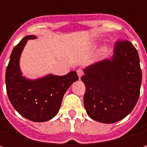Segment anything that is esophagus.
Returning a JSON list of instances; mask_svg holds the SVG:
<instances>
[{
  "label": "esophagus",
  "mask_w": 147,
  "mask_h": 147,
  "mask_svg": "<svg viewBox=\"0 0 147 147\" xmlns=\"http://www.w3.org/2000/svg\"><path fill=\"white\" fill-rule=\"evenodd\" d=\"M76 72H77V75H78L79 78L83 75V71H82V69H78V70L76 71Z\"/></svg>",
  "instance_id": "obj_1"
}]
</instances>
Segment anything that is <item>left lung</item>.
I'll return each mask as SVG.
<instances>
[{
	"instance_id": "left-lung-1",
	"label": "left lung",
	"mask_w": 147,
	"mask_h": 147,
	"mask_svg": "<svg viewBox=\"0 0 147 147\" xmlns=\"http://www.w3.org/2000/svg\"><path fill=\"white\" fill-rule=\"evenodd\" d=\"M81 79L86 87L83 103L88 115L103 123L122 120L140 96L142 71L136 48L129 41L117 42L113 57L84 69Z\"/></svg>"
}]
</instances>
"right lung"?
I'll list each match as a JSON object with an SVG mask.
<instances>
[{
	"label": "right lung",
	"instance_id": "1",
	"mask_svg": "<svg viewBox=\"0 0 147 147\" xmlns=\"http://www.w3.org/2000/svg\"><path fill=\"white\" fill-rule=\"evenodd\" d=\"M35 38V36H27L14 47L6 71V87L15 110L30 121L42 123L57 115L65 93L78 76L76 71L63 76L50 74L36 80L22 76L19 68L21 53L27 41Z\"/></svg>",
	"mask_w": 147,
	"mask_h": 147
}]
</instances>
